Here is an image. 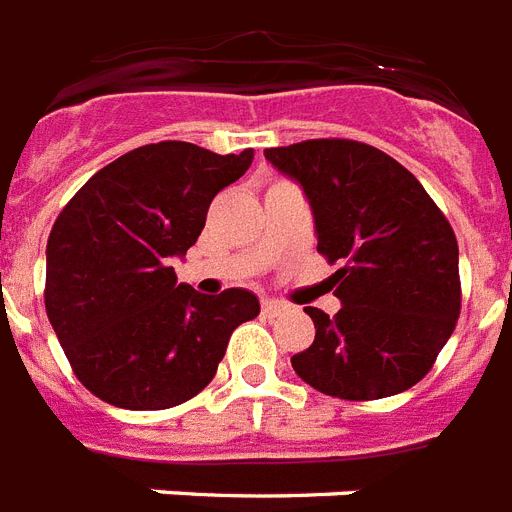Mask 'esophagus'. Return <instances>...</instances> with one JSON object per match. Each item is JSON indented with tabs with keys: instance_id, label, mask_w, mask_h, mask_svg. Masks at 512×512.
<instances>
[{
	"instance_id": "obj_1",
	"label": "esophagus",
	"mask_w": 512,
	"mask_h": 512,
	"mask_svg": "<svg viewBox=\"0 0 512 512\" xmlns=\"http://www.w3.org/2000/svg\"><path fill=\"white\" fill-rule=\"evenodd\" d=\"M282 312H285V304H280V301H272V298L261 301V314L264 317H280Z\"/></svg>"
}]
</instances>
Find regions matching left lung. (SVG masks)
Returning <instances> with one entry per match:
<instances>
[{"mask_svg":"<svg viewBox=\"0 0 512 512\" xmlns=\"http://www.w3.org/2000/svg\"><path fill=\"white\" fill-rule=\"evenodd\" d=\"M304 187L317 251L341 269L338 314L306 306L314 343L290 357L327 396L370 402L428 375L460 317V251L452 224L418 179L378 147L306 140L264 150Z\"/></svg>","mask_w":512,"mask_h":512,"instance_id":"8db88e82","label":"left lung"}]
</instances>
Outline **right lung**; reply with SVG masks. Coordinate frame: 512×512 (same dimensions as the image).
I'll use <instances>...</instances> for the list:
<instances>
[{
  "label": "right lung",
  "mask_w": 512,
  "mask_h": 512,
  "mask_svg": "<svg viewBox=\"0 0 512 512\" xmlns=\"http://www.w3.org/2000/svg\"><path fill=\"white\" fill-rule=\"evenodd\" d=\"M253 150L219 155L155 142L100 169L47 240V317L76 378L124 410H169L211 383L237 325L259 314L251 290L203 296L177 282L216 192Z\"/></svg>",
  "instance_id": "add662e5"
}]
</instances>
